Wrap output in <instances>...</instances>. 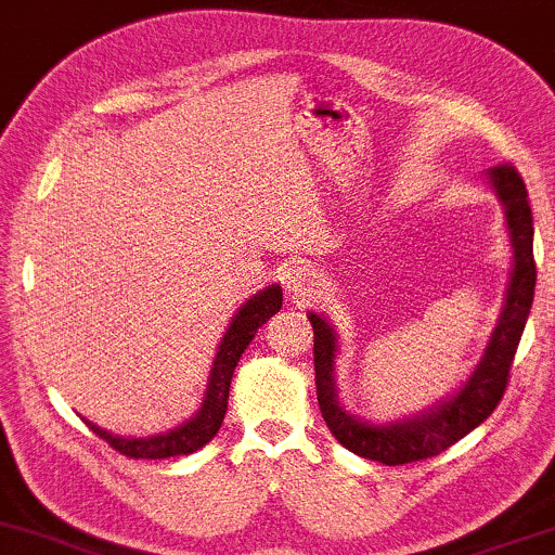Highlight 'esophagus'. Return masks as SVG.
<instances>
[{
  "instance_id": "1",
  "label": "esophagus",
  "mask_w": 555,
  "mask_h": 555,
  "mask_svg": "<svg viewBox=\"0 0 555 555\" xmlns=\"http://www.w3.org/2000/svg\"><path fill=\"white\" fill-rule=\"evenodd\" d=\"M318 276L312 269H305V266H295L289 273H286V292L295 299H307L315 295L318 289Z\"/></svg>"
}]
</instances>
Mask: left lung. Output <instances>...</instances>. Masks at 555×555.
<instances>
[{
    "instance_id": "obj_1",
    "label": "left lung",
    "mask_w": 555,
    "mask_h": 555,
    "mask_svg": "<svg viewBox=\"0 0 555 555\" xmlns=\"http://www.w3.org/2000/svg\"><path fill=\"white\" fill-rule=\"evenodd\" d=\"M493 189L496 196L506 206V227H509L512 248H514V271L509 292H506V305L493 331L489 349L483 353V362L473 372L468 385L424 416L411 418L390 426L362 424L349 413L341 411L336 398V385H333V357H336V336L331 325L320 315H310L312 333H315V385L318 403L325 424L333 437L341 442L346 450L357 452L359 457L377 460L385 465H405L426 460L444 452L457 439L476 429L491 416L493 409L502 403L506 385H509V372L517 353L519 338H522L527 315H530L532 295H535V256H532V211L527 202L525 180L517 168L509 163L499 165L491 170Z\"/></svg>"
}]
</instances>
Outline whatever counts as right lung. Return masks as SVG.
Segmentation results:
<instances>
[{
	"mask_svg": "<svg viewBox=\"0 0 555 555\" xmlns=\"http://www.w3.org/2000/svg\"><path fill=\"white\" fill-rule=\"evenodd\" d=\"M279 310H282V289H279V286H269V289H263L260 295L248 299V302L240 307V312L232 318L230 328L224 333L222 344H219L202 409H198V413L191 422L178 426L176 431L159 434V437L150 439H124L113 437V434L103 431L95 424L87 426H90L100 439H105L113 450L133 460H163L191 455V452L202 450L206 442H211V437L219 431V426L224 422L232 372H235L240 357H243V351L248 349V344L256 338L260 325H263L271 315H276Z\"/></svg>",
	"mask_w": 555,
	"mask_h": 555,
	"instance_id": "1",
	"label": "right lung"
}]
</instances>
